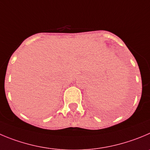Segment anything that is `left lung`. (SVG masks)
Returning <instances> with one entry per match:
<instances>
[{
  "label": "left lung",
  "mask_w": 150,
  "mask_h": 150,
  "mask_svg": "<svg viewBox=\"0 0 150 150\" xmlns=\"http://www.w3.org/2000/svg\"><path fill=\"white\" fill-rule=\"evenodd\" d=\"M112 112H116V110H114V111H112Z\"/></svg>",
  "instance_id": "1"
}]
</instances>
